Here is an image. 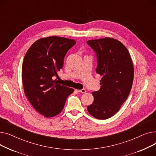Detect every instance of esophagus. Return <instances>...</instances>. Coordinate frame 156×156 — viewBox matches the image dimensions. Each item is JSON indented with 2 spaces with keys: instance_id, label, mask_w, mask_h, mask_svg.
Returning a JSON list of instances; mask_svg holds the SVG:
<instances>
[{
  "instance_id": "obj_1",
  "label": "esophagus",
  "mask_w": 156,
  "mask_h": 156,
  "mask_svg": "<svg viewBox=\"0 0 156 156\" xmlns=\"http://www.w3.org/2000/svg\"><path fill=\"white\" fill-rule=\"evenodd\" d=\"M78 92L81 93V94H84L86 92V90L85 89H81V90H77Z\"/></svg>"
}]
</instances>
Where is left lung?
Returning <instances> with one entry per match:
<instances>
[{"label": "left lung", "instance_id": "8db88e82", "mask_svg": "<svg viewBox=\"0 0 156 156\" xmlns=\"http://www.w3.org/2000/svg\"><path fill=\"white\" fill-rule=\"evenodd\" d=\"M96 54V73L102 78L99 90L92 92L93 103L88 112L99 119H108L116 114L129 95L134 70L126 47L119 41L106 37L87 42Z\"/></svg>", "mask_w": 156, "mask_h": 156}]
</instances>
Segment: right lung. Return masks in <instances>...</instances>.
<instances>
[{"label": "right lung", "instance_id": "1", "mask_svg": "<svg viewBox=\"0 0 156 156\" xmlns=\"http://www.w3.org/2000/svg\"><path fill=\"white\" fill-rule=\"evenodd\" d=\"M76 41L59 37L37 40L28 50L22 65L24 91L31 104L46 118L59 114L74 90L53 80L63 67L67 52Z\"/></svg>", "mask_w": 156, "mask_h": 156}]
</instances>
